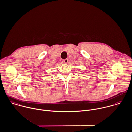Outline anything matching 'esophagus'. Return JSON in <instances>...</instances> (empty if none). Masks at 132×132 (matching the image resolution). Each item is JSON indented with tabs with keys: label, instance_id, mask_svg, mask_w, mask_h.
Wrapping results in <instances>:
<instances>
[{
	"label": "esophagus",
	"instance_id": "esophagus-1",
	"mask_svg": "<svg viewBox=\"0 0 132 132\" xmlns=\"http://www.w3.org/2000/svg\"><path fill=\"white\" fill-rule=\"evenodd\" d=\"M68 61H69V60L68 59H64L63 60V62H64V63H68Z\"/></svg>",
	"mask_w": 132,
	"mask_h": 132
}]
</instances>
